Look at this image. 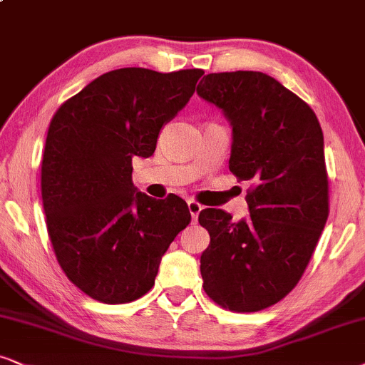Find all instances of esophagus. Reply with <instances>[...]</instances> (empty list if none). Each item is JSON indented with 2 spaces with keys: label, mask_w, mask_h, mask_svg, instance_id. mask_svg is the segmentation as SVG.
I'll use <instances>...</instances> for the list:
<instances>
[{
  "label": "esophagus",
  "mask_w": 365,
  "mask_h": 365,
  "mask_svg": "<svg viewBox=\"0 0 365 365\" xmlns=\"http://www.w3.org/2000/svg\"><path fill=\"white\" fill-rule=\"evenodd\" d=\"M188 204V210H190V215H192V220L193 222H197V219H198V214H200V210L204 209V207H202V204H198L197 200H188L187 202Z\"/></svg>",
  "instance_id": "obj_1"
}]
</instances>
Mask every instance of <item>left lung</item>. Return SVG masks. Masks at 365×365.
I'll list each match as a JSON object with an SVG mask.
<instances>
[{
    "label": "left lung",
    "mask_w": 365,
    "mask_h": 365,
    "mask_svg": "<svg viewBox=\"0 0 365 365\" xmlns=\"http://www.w3.org/2000/svg\"><path fill=\"white\" fill-rule=\"evenodd\" d=\"M197 92L232 124L229 170L251 180L247 219L198 214L210 234L200 257L204 289L225 310H264L298 284L325 227L324 133L305 101L262 72L209 73Z\"/></svg>",
    "instance_id": "left-lung-1"
}]
</instances>
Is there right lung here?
<instances>
[{
    "label": "right lung",
    "instance_id": "1",
    "mask_svg": "<svg viewBox=\"0 0 365 365\" xmlns=\"http://www.w3.org/2000/svg\"><path fill=\"white\" fill-rule=\"evenodd\" d=\"M202 68L110 71L50 121L41 202L55 257L87 297L119 305L155 284L161 256L192 215L183 198L136 192L133 158L155 153L160 129L188 103Z\"/></svg>",
    "mask_w": 365,
    "mask_h": 365
}]
</instances>
